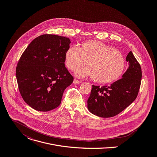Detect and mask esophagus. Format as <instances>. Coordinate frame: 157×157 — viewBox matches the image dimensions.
I'll list each match as a JSON object with an SVG mask.
<instances>
[{
	"mask_svg": "<svg viewBox=\"0 0 157 157\" xmlns=\"http://www.w3.org/2000/svg\"><path fill=\"white\" fill-rule=\"evenodd\" d=\"M73 82H74L75 84H79V83H81V81H79V80L76 79H75L74 81H73Z\"/></svg>",
	"mask_w": 157,
	"mask_h": 157,
	"instance_id": "obj_1",
	"label": "esophagus"
}]
</instances>
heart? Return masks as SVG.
I'll list each match as a JSON object with an SVG mask.
<instances>
[{
  "instance_id": "heart-1",
  "label": "heart",
  "mask_w": 157,
  "mask_h": 157,
  "mask_svg": "<svg viewBox=\"0 0 157 157\" xmlns=\"http://www.w3.org/2000/svg\"><path fill=\"white\" fill-rule=\"evenodd\" d=\"M66 66L76 71L86 64L88 66L79 70V78L93 77L99 84H109L118 79L124 73L126 59L123 54L111 46L98 40H87L79 49L70 46L64 55Z\"/></svg>"
}]
</instances>
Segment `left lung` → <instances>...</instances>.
<instances>
[{"label": "left lung", "mask_w": 157, "mask_h": 157, "mask_svg": "<svg viewBox=\"0 0 157 157\" xmlns=\"http://www.w3.org/2000/svg\"><path fill=\"white\" fill-rule=\"evenodd\" d=\"M126 60L129 66L122 78L109 86L99 88L93 85L88 108L94 115L102 118L115 117L135 100L140 88L141 69L132 51Z\"/></svg>", "instance_id": "1"}]
</instances>
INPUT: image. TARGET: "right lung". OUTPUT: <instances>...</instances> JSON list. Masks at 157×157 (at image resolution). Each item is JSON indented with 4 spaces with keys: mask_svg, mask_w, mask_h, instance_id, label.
<instances>
[{
    "mask_svg": "<svg viewBox=\"0 0 157 157\" xmlns=\"http://www.w3.org/2000/svg\"><path fill=\"white\" fill-rule=\"evenodd\" d=\"M68 37L43 34L34 39L21 56L16 67L19 92L33 109L48 111L58 107L73 77L65 67Z\"/></svg>",
    "mask_w": 157,
    "mask_h": 157,
    "instance_id": "right-lung-1",
    "label": "right lung"
}]
</instances>
